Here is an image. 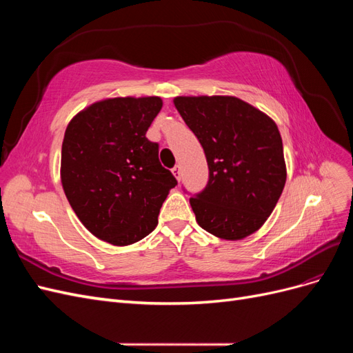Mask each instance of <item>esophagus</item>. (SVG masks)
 Wrapping results in <instances>:
<instances>
[{
    "instance_id": "esophagus-1",
    "label": "esophagus",
    "mask_w": 353,
    "mask_h": 353,
    "mask_svg": "<svg viewBox=\"0 0 353 353\" xmlns=\"http://www.w3.org/2000/svg\"><path fill=\"white\" fill-rule=\"evenodd\" d=\"M172 174H174V176L179 181V178H181V166H179V165H176V166L172 169Z\"/></svg>"
}]
</instances>
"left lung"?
<instances>
[{
  "label": "left lung",
  "mask_w": 353,
  "mask_h": 353,
  "mask_svg": "<svg viewBox=\"0 0 353 353\" xmlns=\"http://www.w3.org/2000/svg\"><path fill=\"white\" fill-rule=\"evenodd\" d=\"M174 104L209 166L206 188L190 199L197 223L218 239H245L270 218L285 184L279 126L232 95H184Z\"/></svg>",
  "instance_id": "left-lung-1"
}]
</instances>
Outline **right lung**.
I'll return each instance as SVG.
<instances>
[{
	"label": "right lung",
	"instance_id": "right-lung-1",
	"mask_svg": "<svg viewBox=\"0 0 353 353\" xmlns=\"http://www.w3.org/2000/svg\"><path fill=\"white\" fill-rule=\"evenodd\" d=\"M160 97L95 101L72 117L61 145L60 179L73 212L92 236L113 245L140 241L157 225L176 179L145 132Z\"/></svg>",
	"mask_w": 353,
	"mask_h": 353
}]
</instances>
